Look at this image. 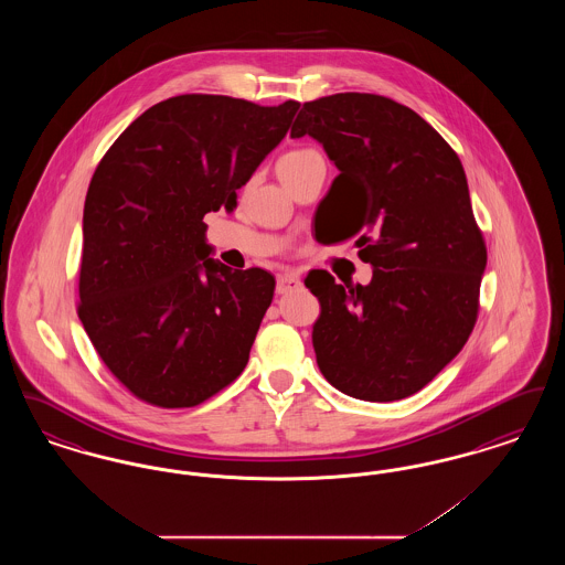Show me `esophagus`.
<instances>
[{"label": "esophagus", "instance_id": "obj_1", "mask_svg": "<svg viewBox=\"0 0 565 565\" xmlns=\"http://www.w3.org/2000/svg\"><path fill=\"white\" fill-rule=\"evenodd\" d=\"M295 288H298V279H296L292 273H281V275H277V284H275L277 295H286V292H290V290H295Z\"/></svg>", "mask_w": 565, "mask_h": 565}]
</instances>
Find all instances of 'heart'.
<instances>
[{
	"instance_id": "heart-1",
	"label": "heart",
	"mask_w": 565,
	"mask_h": 565,
	"mask_svg": "<svg viewBox=\"0 0 565 565\" xmlns=\"http://www.w3.org/2000/svg\"><path fill=\"white\" fill-rule=\"evenodd\" d=\"M309 154H313V150H292V152H286V154L277 161V173H279V175L292 173L296 167L305 161Z\"/></svg>"
}]
</instances>
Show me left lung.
Returning <instances> with one entry per match:
<instances>
[{
	"instance_id": "left-lung-1",
	"label": "left lung",
	"mask_w": 565,
	"mask_h": 565,
	"mask_svg": "<svg viewBox=\"0 0 565 565\" xmlns=\"http://www.w3.org/2000/svg\"><path fill=\"white\" fill-rule=\"evenodd\" d=\"M305 135L339 169L332 242L358 235L373 265L366 286L307 275L320 300L318 366L351 398L403 401L456 358L477 322L487 249L463 167L417 111L381 95L305 104L290 137Z\"/></svg>"
}]
</instances>
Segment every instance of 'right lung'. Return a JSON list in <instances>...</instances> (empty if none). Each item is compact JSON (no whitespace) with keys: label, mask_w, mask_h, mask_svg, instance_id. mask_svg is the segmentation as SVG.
Masks as SVG:
<instances>
[{"label":"right lung","mask_w":565,"mask_h":565,"mask_svg":"<svg viewBox=\"0 0 565 565\" xmlns=\"http://www.w3.org/2000/svg\"><path fill=\"white\" fill-rule=\"evenodd\" d=\"M298 106L171 97L134 120L95 169L78 318L139 401L194 406L242 375L275 277L214 260L203 215L237 207V190L286 137Z\"/></svg>","instance_id":"1"}]
</instances>
